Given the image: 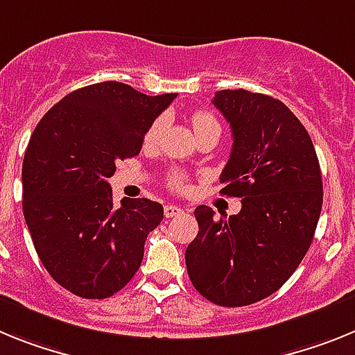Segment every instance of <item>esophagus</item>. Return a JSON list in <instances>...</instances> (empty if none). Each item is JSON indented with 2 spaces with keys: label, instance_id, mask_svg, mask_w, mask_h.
Returning a JSON list of instances; mask_svg holds the SVG:
<instances>
[{
  "label": "esophagus",
  "instance_id": "34e87169",
  "mask_svg": "<svg viewBox=\"0 0 355 355\" xmlns=\"http://www.w3.org/2000/svg\"><path fill=\"white\" fill-rule=\"evenodd\" d=\"M182 212H184V209L177 207V205H166L164 207L166 218H177V216H180Z\"/></svg>",
  "mask_w": 355,
  "mask_h": 355
}]
</instances>
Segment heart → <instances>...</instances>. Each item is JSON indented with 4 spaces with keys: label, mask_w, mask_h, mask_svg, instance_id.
I'll return each instance as SVG.
<instances>
[{
    "label": "heart",
    "mask_w": 355,
    "mask_h": 355,
    "mask_svg": "<svg viewBox=\"0 0 355 355\" xmlns=\"http://www.w3.org/2000/svg\"><path fill=\"white\" fill-rule=\"evenodd\" d=\"M191 123H193V128H195L196 135L205 134V132H220V123L216 121V118L212 114H209L207 110H196L193 116H191ZM162 126H164V121L162 119H157L152 126H150V130L146 134V143H155L159 139L160 132H162ZM171 186L175 189H182V187L186 186L184 184V177L178 173H175L171 177Z\"/></svg>",
    "instance_id": "1"
}]
</instances>
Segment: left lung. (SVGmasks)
<instances>
[{
  "label": "left lung",
  "mask_w": 355,
  "mask_h": 355,
  "mask_svg": "<svg viewBox=\"0 0 355 355\" xmlns=\"http://www.w3.org/2000/svg\"><path fill=\"white\" fill-rule=\"evenodd\" d=\"M212 103L234 137L221 195L241 198V211L214 220L211 207H196L198 234L186 266L202 297L243 307L273 295L309 250L322 212V173L309 134L280 100L225 89Z\"/></svg>",
  "instance_id": "8db88e82"
}]
</instances>
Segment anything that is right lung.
Listing matches in <instances>:
<instances>
[{
  "label": "right lung",
  "instance_id": "1",
  "mask_svg": "<svg viewBox=\"0 0 355 355\" xmlns=\"http://www.w3.org/2000/svg\"><path fill=\"white\" fill-rule=\"evenodd\" d=\"M177 98L121 82L87 85L55 103L23 159V212L41 263L76 297L107 298L139 270L146 236L164 218L148 198L116 207V162L139 155L144 134Z\"/></svg>",
  "mask_w": 355,
  "mask_h": 355
}]
</instances>
